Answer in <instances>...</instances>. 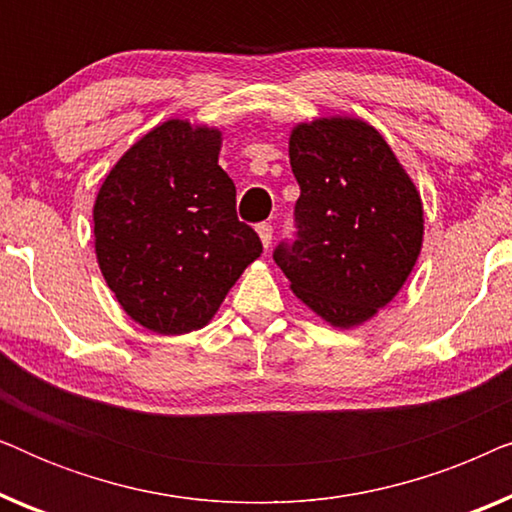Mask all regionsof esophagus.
I'll return each mask as SVG.
<instances>
[{
    "instance_id": "1",
    "label": "esophagus",
    "mask_w": 512,
    "mask_h": 512,
    "mask_svg": "<svg viewBox=\"0 0 512 512\" xmlns=\"http://www.w3.org/2000/svg\"><path fill=\"white\" fill-rule=\"evenodd\" d=\"M256 233H258V237H261L263 249L268 251L270 242H272V226H270V223H261V226H256Z\"/></svg>"
}]
</instances>
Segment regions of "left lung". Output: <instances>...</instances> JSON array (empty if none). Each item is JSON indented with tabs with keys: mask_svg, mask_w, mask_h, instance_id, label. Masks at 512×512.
<instances>
[{
	"mask_svg": "<svg viewBox=\"0 0 512 512\" xmlns=\"http://www.w3.org/2000/svg\"><path fill=\"white\" fill-rule=\"evenodd\" d=\"M289 158L298 240L279 244L275 263L317 317L349 331L408 282L424 242L422 195L387 139L356 116L296 123Z\"/></svg>",
	"mask_w": 512,
	"mask_h": 512,
	"instance_id": "8db88e82",
	"label": "left lung"
}]
</instances>
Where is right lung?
Returning <instances> with one entry per match:
<instances>
[{
  "instance_id": "right-lung-1",
  "label": "right lung",
  "mask_w": 512,
  "mask_h": 512,
  "mask_svg": "<svg viewBox=\"0 0 512 512\" xmlns=\"http://www.w3.org/2000/svg\"><path fill=\"white\" fill-rule=\"evenodd\" d=\"M221 142V128L167 118L118 158L97 191V265L123 312L153 333L207 326L263 251L254 228L237 221Z\"/></svg>"
}]
</instances>
